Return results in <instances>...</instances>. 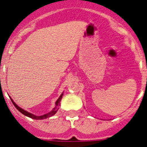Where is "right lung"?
<instances>
[{
	"instance_id": "obj_1",
	"label": "right lung",
	"mask_w": 147,
	"mask_h": 147,
	"mask_svg": "<svg viewBox=\"0 0 147 147\" xmlns=\"http://www.w3.org/2000/svg\"><path fill=\"white\" fill-rule=\"evenodd\" d=\"M63 94H62L60 96V97H59V98H58V100H57V102H56L55 107L54 109H53V110L51 111V112H49V113L46 114V115H42V116H35V115H32V114L30 113V112H28L27 111L24 110V109H22V108L19 107L18 106V105H16V104L13 101V100H12V99H11V100H12V102H13V105H14V106L16 107V109H17L19 111V112H21V113L23 114V115H26V116H27V117H30V118H32V119H46V118H49V117H50L53 116V115H54L55 114L56 112H57V111L58 110V109H59L58 107H60V101H61V99H62V97H63Z\"/></svg>"
}]
</instances>
